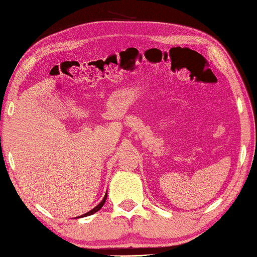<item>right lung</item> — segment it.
Instances as JSON below:
<instances>
[{
    "instance_id": "1",
    "label": "right lung",
    "mask_w": 257,
    "mask_h": 257,
    "mask_svg": "<svg viewBox=\"0 0 257 257\" xmlns=\"http://www.w3.org/2000/svg\"><path fill=\"white\" fill-rule=\"evenodd\" d=\"M105 200H106V193H105V195H104V197H103V200H102L101 202L98 203L95 208H93L92 210L88 211V212H86V214H84V215H81V216H78V217H76V218H81V217H87V216H90V215L95 214L96 211H98V210H100V209H101L102 207H103V204L105 203Z\"/></svg>"
}]
</instances>
